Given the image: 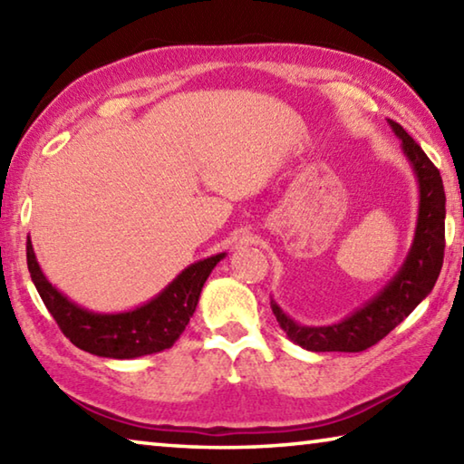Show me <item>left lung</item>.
I'll use <instances>...</instances> for the list:
<instances>
[{"label": "left lung", "instance_id": "1", "mask_svg": "<svg viewBox=\"0 0 464 464\" xmlns=\"http://www.w3.org/2000/svg\"><path fill=\"white\" fill-rule=\"evenodd\" d=\"M401 140V151L410 161L418 182L420 204L411 247L401 268L387 285L348 317L332 325H303L270 298L272 313L282 332L309 352H362L381 342L395 329L434 288L444 262V218L446 196L440 171L428 160L423 149L407 135L401 124L387 121Z\"/></svg>", "mask_w": 464, "mask_h": 464}]
</instances>
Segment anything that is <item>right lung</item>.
Masks as SVG:
<instances>
[{"mask_svg":"<svg viewBox=\"0 0 464 464\" xmlns=\"http://www.w3.org/2000/svg\"><path fill=\"white\" fill-rule=\"evenodd\" d=\"M227 254H215L188 266L151 301L129 311L100 313L82 307L53 286L36 260L33 241H26L28 272L61 332L73 345L93 356L130 360L171 348L190 324L202 286Z\"/></svg>","mask_w":464,"mask_h":464,"instance_id":"right-lung-1","label":"right lung"}]
</instances>
